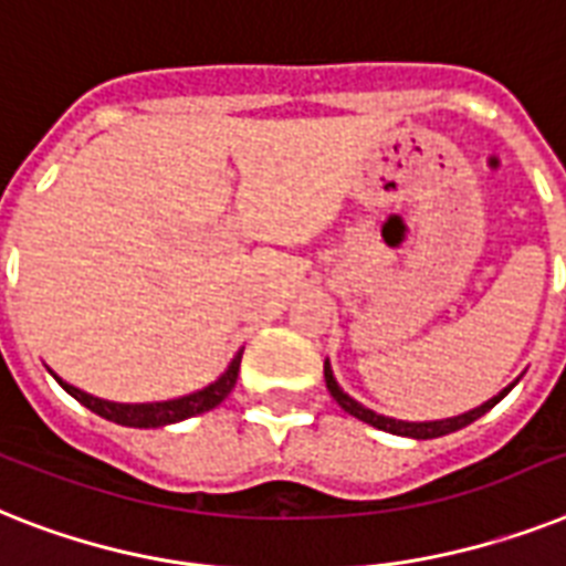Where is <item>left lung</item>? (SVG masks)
<instances>
[{
  "label": "left lung",
  "mask_w": 566,
  "mask_h": 566,
  "mask_svg": "<svg viewBox=\"0 0 566 566\" xmlns=\"http://www.w3.org/2000/svg\"><path fill=\"white\" fill-rule=\"evenodd\" d=\"M514 384H517V380H514ZM325 387H328L331 398H334V401H337L339 407L348 412V416L360 418V421H366V424L378 427V430H387V433L410 436V439H439V436H448V433H453V430H462V427H468L471 421H476L480 416H485V412H489L494 403H500L509 392H512V387H506L500 395H494L491 401H485L482 407H476V410H468V412H462V416H453V418H442V421H398V418L380 416V412L369 410V407H363V403H357L352 395L343 392L337 384V378H334V371H331L328 360H325Z\"/></svg>",
  "instance_id": "1"
}]
</instances>
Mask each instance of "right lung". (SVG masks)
I'll return each mask as SVG.
<instances>
[{
	"instance_id": "add662e5",
	"label": "right lung",
	"mask_w": 566,
	"mask_h": 566,
	"mask_svg": "<svg viewBox=\"0 0 566 566\" xmlns=\"http://www.w3.org/2000/svg\"><path fill=\"white\" fill-rule=\"evenodd\" d=\"M241 355L238 352L229 363V369L220 375L214 384L209 387L197 389L191 395H182V398H171V401H154V403H116V401H104V398H95V395L84 392V389L72 387L66 384L63 378L54 375L60 387L66 389L75 401H81L86 410L98 412L101 418H107V421H116V424L124 427H165V424H174V421H182V418H191V416H200V412H209L214 410L229 392L235 387L238 380V371H241Z\"/></svg>"
}]
</instances>
